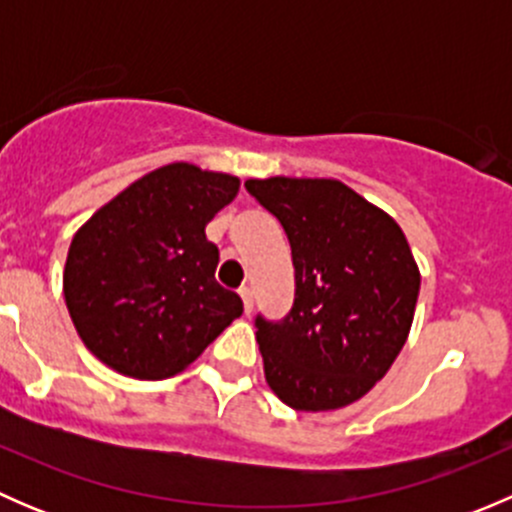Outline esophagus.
Here are the masks:
<instances>
[{
    "label": "esophagus",
    "instance_id": "1",
    "mask_svg": "<svg viewBox=\"0 0 512 512\" xmlns=\"http://www.w3.org/2000/svg\"><path fill=\"white\" fill-rule=\"evenodd\" d=\"M240 297H242V304H245V314L252 312V289L250 287H242L240 289Z\"/></svg>",
    "mask_w": 512,
    "mask_h": 512
}]
</instances>
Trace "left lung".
<instances>
[{
  "label": "left lung",
  "mask_w": 512,
  "mask_h": 512,
  "mask_svg": "<svg viewBox=\"0 0 512 512\" xmlns=\"http://www.w3.org/2000/svg\"><path fill=\"white\" fill-rule=\"evenodd\" d=\"M245 188L292 247V309L255 317L267 384L297 411L342 409L389 371L409 337L421 287L409 242L339 180L267 178Z\"/></svg>",
  "instance_id": "1"
}]
</instances>
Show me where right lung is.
I'll return each mask as SVG.
<instances>
[{
    "label": "right lung",
    "instance_id": "obj_1",
    "mask_svg": "<svg viewBox=\"0 0 512 512\" xmlns=\"http://www.w3.org/2000/svg\"><path fill=\"white\" fill-rule=\"evenodd\" d=\"M237 188L232 175L163 165L76 232L66 307L103 364L133 379L173 376L240 317L242 299L215 280L220 252L205 237Z\"/></svg>",
    "mask_w": 512,
    "mask_h": 512
}]
</instances>
